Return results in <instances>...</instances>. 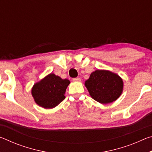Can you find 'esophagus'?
Here are the masks:
<instances>
[{
    "label": "esophagus",
    "instance_id": "1",
    "mask_svg": "<svg viewBox=\"0 0 152 152\" xmlns=\"http://www.w3.org/2000/svg\"><path fill=\"white\" fill-rule=\"evenodd\" d=\"M73 81H74V82H80L81 81V78H73Z\"/></svg>",
    "mask_w": 152,
    "mask_h": 152
}]
</instances>
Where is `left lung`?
I'll use <instances>...</instances> for the list:
<instances>
[{
  "label": "left lung",
  "mask_w": 152,
  "mask_h": 152,
  "mask_svg": "<svg viewBox=\"0 0 152 152\" xmlns=\"http://www.w3.org/2000/svg\"><path fill=\"white\" fill-rule=\"evenodd\" d=\"M89 94L101 104H109L119 99L123 91V79L107 70H96L84 82Z\"/></svg>",
  "instance_id": "left-lung-1"
}]
</instances>
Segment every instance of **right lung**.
Masks as SVG:
<instances>
[{
  "label": "right lung",
  "mask_w": 152,
  "mask_h": 152,
  "mask_svg": "<svg viewBox=\"0 0 152 152\" xmlns=\"http://www.w3.org/2000/svg\"><path fill=\"white\" fill-rule=\"evenodd\" d=\"M70 83L69 80L50 73L34 84L31 88L32 96L41 107L53 109L66 98V90Z\"/></svg>",
  "instance_id": "obj_1"
}]
</instances>
